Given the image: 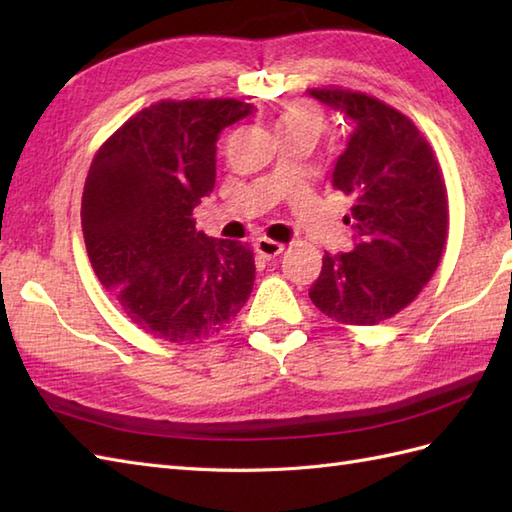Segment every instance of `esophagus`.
Returning <instances> with one entry per match:
<instances>
[{"label":"esophagus","mask_w":512,"mask_h":512,"mask_svg":"<svg viewBox=\"0 0 512 512\" xmlns=\"http://www.w3.org/2000/svg\"><path fill=\"white\" fill-rule=\"evenodd\" d=\"M255 250H257V253L262 255L264 259H273V257L284 253V244L273 242V239H268V237H259L257 242H255Z\"/></svg>","instance_id":"1"}]
</instances>
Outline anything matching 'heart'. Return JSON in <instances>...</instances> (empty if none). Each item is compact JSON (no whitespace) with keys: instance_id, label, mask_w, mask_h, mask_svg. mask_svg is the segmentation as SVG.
I'll return each instance as SVG.
<instances>
[{"instance_id":"b5f03b06","label":"heart","mask_w":512,"mask_h":512,"mask_svg":"<svg viewBox=\"0 0 512 512\" xmlns=\"http://www.w3.org/2000/svg\"><path fill=\"white\" fill-rule=\"evenodd\" d=\"M277 136L284 134H308L317 138L323 129V114L319 107L306 101H290L279 107L273 116Z\"/></svg>"}]
</instances>
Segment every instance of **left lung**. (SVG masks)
Listing matches in <instances>:
<instances>
[{
    "mask_svg": "<svg viewBox=\"0 0 512 512\" xmlns=\"http://www.w3.org/2000/svg\"><path fill=\"white\" fill-rule=\"evenodd\" d=\"M312 99L352 123L332 187L352 198L350 253L323 255L310 299L339 323L394 317L436 273L449 228L447 187L427 140L405 114L361 92L323 88Z\"/></svg>",
    "mask_w": 512,
    "mask_h": 512,
    "instance_id": "left-lung-1",
    "label": "left lung"
}]
</instances>
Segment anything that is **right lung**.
<instances>
[{
  "instance_id": "obj_1",
  "label": "right lung",
  "mask_w": 512,
  "mask_h": 512,
  "mask_svg": "<svg viewBox=\"0 0 512 512\" xmlns=\"http://www.w3.org/2000/svg\"><path fill=\"white\" fill-rule=\"evenodd\" d=\"M253 112L235 99L162 101L129 118L92 160L81 202L92 268L158 339H206L253 292V250L206 237L193 220L215 187L217 138Z\"/></svg>"
}]
</instances>
